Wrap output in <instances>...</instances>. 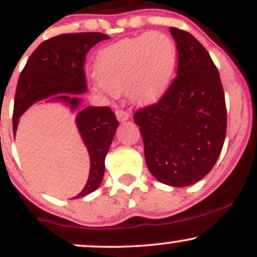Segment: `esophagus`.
<instances>
[{
  "mask_svg": "<svg viewBox=\"0 0 257 257\" xmlns=\"http://www.w3.org/2000/svg\"><path fill=\"white\" fill-rule=\"evenodd\" d=\"M116 117L117 119L120 120V122H124V120L129 119V113L124 110H116Z\"/></svg>",
  "mask_w": 257,
  "mask_h": 257,
  "instance_id": "esophagus-1",
  "label": "esophagus"
}]
</instances>
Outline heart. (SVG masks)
Here are the masks:
<instances>
[{
  "label": "heart",
  "instance_id": "heart-1",
  "mask_svg": "<svg viewBox=\"0 0 257 257\" xmlns=\"http://www.w3.org/2000/svg\"><path fill=\"white\" fill-rule=\"evenodd\" d=\"M176 65L175 42L166 34L151 32L100 49L95 77L100 88L111 95L126 90L135 104L151 105L166 94Z\"/></svg>",
  "mask_w": 257,
  "mask_h": 257
}]
</instances>
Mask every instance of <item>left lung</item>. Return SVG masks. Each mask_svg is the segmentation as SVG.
Returning a JSON list of instances; mask_svg holds the SVG:
<instances>
[{
  "instance_id": "left-lung-1",
  "label": "left lung",
  "mask_w": 257,
  "mask_h": 257,
  "mask_svg": "<svg viewBox=\"0 0 257 257\" xmlns=\"http://www.w3.org/2000/svg\"><path fill=\"white\" fill-rule=\"evenodd\" d=\"M178 76L157 104L138 110L147 168L162 184L185 187L213 169L226 138L225 93L210 55L176 28Z\"/></svg>"
}]
</instances>
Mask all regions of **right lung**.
I'll use <instances>...</instances> for the list:
<instances>
[{
    "label": "right lung",
    "instance_id": "1",
    "mask_svg": "<svg viewBox=\"0 0 257 257\" xmlns=\"http://www.w3.org/2000/svg\"><path fill=\"white\" fill-rule=\"evenodd\" d=\"M100 32L65 34L44 41L31 54L18 81L13 111V133L19 118L40 100L60 101L72 111L81 106L82 99L75 94L87 91L84 76L85 55L100 41L108 40ZM76 125L90 157L89 178L75 198L87 196L101 184L105 158L114 137L118 120L107 106H89L76 116Z\"/></svg>",
    "mask_w": 257,
    "mask_h": 257
}]
</instances>
